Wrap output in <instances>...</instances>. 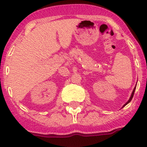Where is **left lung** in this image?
Here are the masks:
<instances>
[{
	"mask_svg": "<svg viewBox=\"0 0 147 147\" xmlns=\"http://www.w3.org/2000/svg\"><path fill=\"white\" fill-rule=\"evenodd\" d=\"M135 89H136V87H134V90H133L132 93H131V97H130V98H129V101H128V102H127V103H126V104H125V105H124V106H123V107H124V106H125V105H127V104H128V103H129V102H131V99H132L133 96H134V91H135Z\"/></svg>",
	"mask_w": 147,
	"mask_h": 147,
	"instance_id": "8db88e82",
	"label": "left lung"
}]
</instances>
